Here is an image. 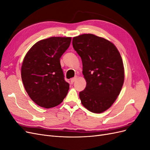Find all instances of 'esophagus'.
Instances as JSON below:
<instances>
[{"instance_id": "34e87169", "label": "esophagus", "mask_w": 150, "mask_h": 150, "mask_svg": "<svg viewBox=\"0 0 150 150\" xmlns=\"http://www.w3.org/2000/svg\"><path fill=\"white\" fill-rule=\"evenodd\" d=\"M76 79H77V77H75V78H72L71 79V84H73L74 81L76 80Z\"/></svg>"}]
</instances>
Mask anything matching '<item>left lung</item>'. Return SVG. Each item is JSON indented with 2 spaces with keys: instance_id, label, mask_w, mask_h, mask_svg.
Here are the masks:
<instances>
[{
  "instance_id": "left-lung-1",
  "label": "left lung",
  "mask_w": 150,
  "mask_h": 150,
  "mask_svg": "<svg viewBox=\"0 0 150 150\" xmlns=\"http://www.w3.org/2000/svg\"><path fill=\"white\" fill-rule=\"evenodd\" d=\"M72 46L81 57L85 89L79 93L83 105L101 113L110 108L120 94L125 79L123 63L116 46L91 34L72 39Z\"/></svg>"
}]
</instances>
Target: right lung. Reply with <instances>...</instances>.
I'll return each instance as SVG.
<instances>
[{
  "label": "right lung",
  "instance_id": "1",
  "mask_svg": "<svg viewBox=\"0 0 150 150\" xmlns=\"http://www.w3.org/2000/svg\"><path fill=\"white\" fill-rule=\"evenodd\" d=\"M71 38L52 37L35 43L25 55L21 77L26 92L35 104L45 108L57 106L66 96L69 84L64 79L60 58Z\"/></svg>",
  "mask_w": 150,
  "mask_h": 150
}]
</instances>
